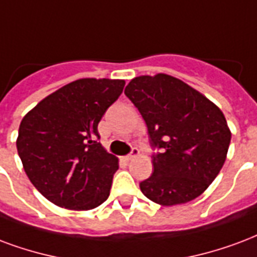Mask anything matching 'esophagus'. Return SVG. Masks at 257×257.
Masks as SVG:
<instances>
[{
  "mask_svg": "<svg viewBox=\"0 0 257 257\" xmlns=\"http://www.w3.org/2000/svg\"><path fill=\"white\" fill-rule=\"evenodd\" d=\"M139 155V150L136 147H132V150H131V154H128V155H125L123 157V159L126 161V162H129V161H132L135 157H138Z\"/></svg>",
  "mask_w": 257,
  "mask_h": 257,
  "instance_id": "esophagus-1",
  "label": "esophagus"
}]
</instances>
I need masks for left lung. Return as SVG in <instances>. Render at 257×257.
<instances>
[{"label": "left lung", "mask_w": 257, "mask_h": 257, "mask_svg": "<svg viewBox=\"0 0 257 257\" xmlns=\"http://www.w3.org/2000/svg\"><path fill=\"white\" fill-rule=\"evenodd\" d=\"M125 95L147 125L154 173L140 182L150 200L176 206L200 196L223 166L230 134L219 107L176 77L131 80Z\"/></svg>", "instance_id": "left-lung-1"}]
</instances>
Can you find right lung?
<instances>
[{"instance_id":"obj_1","label":"right lung","mask_w":257,"mask_h":257,"mask_svg":"<svg viewBox=\"0 0 257 257\" xmlns=\"http://www.w3.org/2000/svg\"><path fill=\"white\" fill-rule=\"evenodd\" d=\"M123 80L80 79L24 115L16 146L32 185L56 206L92 210L110 195L118 159L100 144L98 123Z\"/></svg>"}]
</instances>
